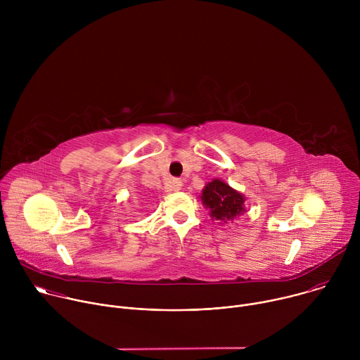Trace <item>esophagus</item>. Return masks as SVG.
<instances>
[{"mask_svg": "<svg viewBox=\"0 0 360 360\" xmlns=\"http://www.w3.org/2000/svg\"><path fill=\"white\" fill-rule=\"evenodd\" d=\"M182 189V182L179 179H174L171 181V185H169V191H174V192H178Z\"/></svg>", "mask_w": 360, "mask_h": 360, "instance_id": "1", "label": "esophagus"}]
</instances>
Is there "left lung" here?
Masks as SVG:
<instances>
[{"label":"left lung","mask_w":360,"mask_h":360,"mask_svg":"<svg viewBox=\"0 0 360 360\" xmlns=\"http://www.w3.org/2000/svg\"><path fill=\"white\" fill-rule=\"evenodd\" d=\"M205 210L218 224H233L239 217L246 214L245 195L233 189L224 179L215 178L205 184L199 195Z\"/></svg>","instance_id":"1"}]
</instances>
